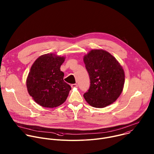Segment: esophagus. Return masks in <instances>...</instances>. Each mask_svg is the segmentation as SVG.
Segmentation results:
<instances>
[{
    "label": "esophagus",
    "instance_id": "esophagus-1",
    "mask_svg": "<svg viewBox=\"0 0 154 154\" xmlns=\"http://www.w3.org/2000/svg\"><path fill=\"white\" fill-rule=\"evenodd\" d=\"M71 86V87H72V88H77V87H78V85H77V83L72 84Z\"/></svg>",
    "mask_w": 154,
    "mask_h": 154
}]
</instances>
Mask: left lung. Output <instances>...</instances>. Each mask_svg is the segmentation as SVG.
Returning <instances> with one entry per match:
<instances>
[{
	"mask_svg": "<svg viewBox=\"0 0 154 154\" xmlns=\"http://www.w3.org/2000/svg\"><path fill=\"white\" fill-rule=\"evenodd\" d=\"M89 74L90 86L83 97L90 105L103 108L114 102L121 94L125 80L120 64L103 50L91 51L83 58Z\"/></svg>",
	"mask_w": 154,
	"mask_h": 154,
	"instance_id": "left-lung-1",
	"label": "left lung"
}]
</instances>
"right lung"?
<instances>
[{"label":"right lung","mask_w":154,"mask_h":154,"mask_svg":"<svg viewBox=\"0 0 154 154\" xmlns=\"http://www.w3.org/2000/svg\"><path fill=\"white\" fill-rule=\"evenodd\" d=\"M48 54L39 57L33 64L27 79L29 94L44 107H57L66 100L71 86L64 80L60 66L64 57Z\"/></svg>","instance_id":"1"}]
</instances>
